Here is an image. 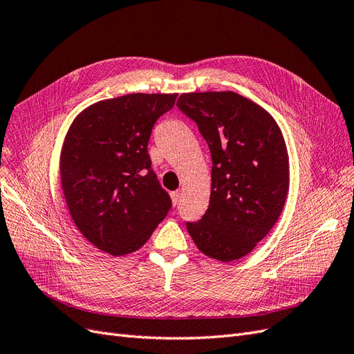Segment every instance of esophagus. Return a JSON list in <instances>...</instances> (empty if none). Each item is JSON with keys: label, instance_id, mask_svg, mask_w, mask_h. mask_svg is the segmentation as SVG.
Wrapping results in <instances>:
<instances>
[{"label": "esophagus", "instance_id": "esophagus-1", "mask_svg": "<svg viewBox=\"0 0 354 354\" xmlns=\"http://www.w3.org/2000/svg\"><path fill=\"white\" fill-rule=\"evenodd\" d=\"M171 201H173V205L176 207V205H178V202H180V198H181V195H180V192H171Z\"/></svg>", "mask_w": 354, "mask_h": 354}]
</instances>
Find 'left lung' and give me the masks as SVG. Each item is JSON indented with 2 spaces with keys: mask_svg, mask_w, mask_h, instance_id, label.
I'll use <instances>...</instances> for the list:
<instances>
[{
  "mask_svg": "<svg viewBox=\"0 0 354 354\" xmlns=\"http://www.w3.org/2000/svg\"><path fill=\"white\" fill-rule=\"evenodd\" d=\"M177 106L196 122L212 159L208 209L186 223L187 232L211 259H242L285 205L289 162L281 128L261 106L233 91L186 93Z\"/></svg>",
  "mask_w": 354,
  "mask_h": 354,
  "instance_id": "8db88e82",
  "label": "left lung"
}]
</instances>
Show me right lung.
I'll return each instance as SVG.
<instances>
[{
  "label": "right lung",
  "instance_id": "1",
  "mask_svg": "<svg viewBox=\"0 0 354 354\" xmlns=\"http://www.w3.org/2000/svg\"><path fill=\"white\" fill-rule=\"evenodd\" d=\"M176 99L134 93L102 100L75 118L66 134L60 178L72 220L111 255L142 248L173 205L153 173L147 143Z\"/></svg>",
  "mask_w": 354,
  "mask_h": 354
}]
</instances>
